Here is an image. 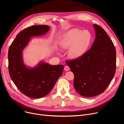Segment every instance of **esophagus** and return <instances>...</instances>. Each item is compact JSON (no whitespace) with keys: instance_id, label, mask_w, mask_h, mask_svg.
<instances>
[{"instance_id":"obj_1","label":"esophagus","mask_w":124,"mask_h":124,"mask_svg":"<svg viewBox=\"0 0 124 124\" xmlns=\"http://www.w3.org/2000/svg\"><path fill=\"white\" fill-rule=\"evenodd\" d=\"M69 69H70V68H69V66H65L64 70H65V71H68Z\"/></svg>"}]
</instances>
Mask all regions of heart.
Returning <instances> with one entry per match:
<instances>
[{
    "mask_svg": "<svg viewBox=\"0 0 124 124\" xmlns=\"http://www.w3.org/2000/svg\"><path fill=\"white\" fill-rule=\"evenodd\" d=\"M92 35L87 31L74 29L68 31L61 42L60 46L63 49H69L70 58L77 59L85 53L88 48Z\"/></svg>",
    "mask_w": 124,
    "mask_h": 124,
    "instance_id": "b5f03b06",
    "label": "heart"
}]
</instances>
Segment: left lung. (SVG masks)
<instances>
[{
    "mask_svg": "<svg viewBox=\"0 0 124 124\" xmlns=\"http://www.w3.org/2000/svg\"><path fill=\"white\" fill-rule=\"evenodd\" d=\"M95 39L91 48L81 57L66 60L74 75L76 92L85 97H93L105 92L116 70V51L106 31L94 24Z\"/></svg>",
    "mask_w": 124,
    "mask_h": 124,
    "instance_id": "left-lung-1",
    "label": "left lung"
}]
</instances>
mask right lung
<instances>
[{
  "mask_svg": "<svg viewBox=\"0 0 124 124\" xmlns=\"http://www.w3.org/2000/svg\"><path fill=\"white\" fill-rule=\"evenodd\" d=\"M49 29L48 25H39L22 30L8 50V69L11 78L21 93L31 98L38 99L47 95L63 72V65H51L41 63L37 67L29 69L23 63L22 52L31 37L45 34Z\"/></svg>",
  "mask_w": 124,
  "mask_h": 124,
  "instance_id": "1",
  "label": "right lung"
}]
</instances>
